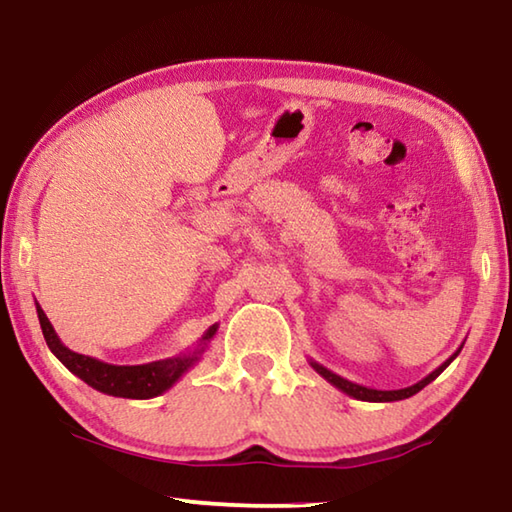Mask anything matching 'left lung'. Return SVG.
Wrapping results in <instances>:
<instances>
[{
	"instance_id": "8db88e82",
	"label": "left lung",
	"mask_w": 512,
	"mask_h": 512,
	"mask_svg": "<svg viewBox=\"0 0 512 512\" xmlns=\"http://www.w3.org/2000/svg\"><path fill=\"white\" fill-rule=\"evenodd\" d=\"M465 345V343H462ZM462 345L458 350L453 352L451 357H448L442 366L439 368H435V371H432L430 375H426L423 377V380H419L416 384H412V387H405V389H391V391H382V389H371V387H364V384H357V382H350V380H345V377H341V375H336V373H332L329 371V368H325L322 364H318V361H313V359H309V364L313 366V371L316 373H320L322 377H325V380L329 382V384H334L336 389H341L343 393H348V396H352V398H357V400H368V403H393V400H405V398H410V396H414V393H419L423 387H428V384L435 380V377H439V373L444 371V368L451 364V361L460 355V350H462Z\"/></svg>"
}]
</instances>
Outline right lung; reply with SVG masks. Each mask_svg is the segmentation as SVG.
<instances>
[{
	"label": "right lung",
	"instance_id": "add662e5",
	"mask_svg": "<svg viewBox=\"0 0 512 512\" xmlns=\"http://www.w3.org/2000/svg\"><path fill=\"white\" fill-rule=\"evenodd\" d=\"M38 322H41L43 336L47 348L52 350V355L64 364L70 373L80 377L89 387H93L100 393L116 398H135V400H148L160 396V393L169 391L174 384L183 377L190 368L203 357V352L210 345L212 338L217 334L219 325L208 327V332L199 338L196 348L180 352L176 357L151 361V364H139V366H116L100 361L96 357H86L80 352H73L61 343V338L54 332L52 322L47 320L41 304L36 302Z\"/></svg>",
	"mask_w": 512,
	"mask_h": 512
}]
</instances>
